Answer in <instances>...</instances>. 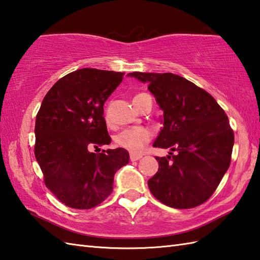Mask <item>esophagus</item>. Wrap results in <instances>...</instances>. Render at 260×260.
<instances>
[{
    "instance_id": "34e87169",
    "label": "esophagus",
    "mask_w": 260,
    "mask_h": 260,
    "mask_svg": "<svg viewBox=\"0 0 260 260\" xmlns=\"http://www.w3.org/2000/svg\"><path fill=\"white\" fill-rule=\"evenodd\" d=\"M141 157H142V155H136V154H131V156H129V158H131V161H132V162L137 161V159H140Z\"/></svg>"
}]
</instances>
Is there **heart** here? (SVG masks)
<instances>
[{
  "label": "heart",
  "mask_w": 260,
  "mask_h": 260,
  "mask_svg": "<svg viewBox=\"0 0 260 260\" xmlns=\"http://www.w3.org/2000/svg\"><path fill=\"white\" fill-rule=\"evenodd\" d=\"M141 95H143V93H139L134 98ZM151 140V131L144 128V127H131V128H126L121 131L115 137L116 144L133 154H139L143 152V150H144L145 146L150 143Z\"/></svg>",
  "instance_id": "obj_1"
}]
</instances>
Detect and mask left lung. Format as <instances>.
Returning <instances> with one entry per match:
<instances>
[{"instance_id":"left-lung-1","label":"left lung","mask_w":260,"mask_h":260,"mask_svg":"<svg viewBox=\"0 0 260 260\" xmlns=\"http://www.w3.org/2000/svg\"><path fill=\"white\" fill-rule=\"evenodd\" d=\"M128 76L147 82L163 110V128L153 146L172 151L168 157L156 156L158 170L147 182L150 191L171 208L200 206L213 194L231 162L235 135L228 116L209 92L183 77Z\"/></svg>"}]
</instances>
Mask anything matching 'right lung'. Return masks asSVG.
<instances>
[{
    "instance_id": "obj_1",
    "label": "right lung",
    "mask_w": 260,
    "mask_h": 260,
    "mask_svg": "<svg viewBox=\"0 0 260 260\" xmlns=\"http://www.w3.org/2000/svg\"><path fill=\"white\" fill-rule=\"evenodd\" d=\"M124 73L84 68L66 75L47 92L36 119L35 155L45 184L60 202L91 209L113 191L116 171L129 162L124 148L92 153L112 139L104 104Z\"/></svg>"
}]
</instances>
